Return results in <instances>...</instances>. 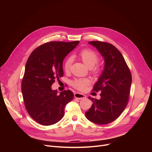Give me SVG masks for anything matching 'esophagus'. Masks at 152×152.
<instances>
[{
	"mask_svg": "<svg viewBox=\"0 0 152 152\" xmlns=\"http://www.w3.org/2000/svg\"><path fill=\"white\" fill-rule=\"evenodd\" d=\"M74 95H75V98L78 99H79V100L83 99H85V98L86 97V96L85 95H84V94H81V93H79V92H76V93H75V94H74Z\"/></svg>",
	"mask_w": 152,
	"mask_h": 152,
	"instance_id": "34e87169",
	"label": "esophagus"
}]
</instances>
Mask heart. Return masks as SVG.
<instances>
[{
	"label": "heart",
	"mask_w": 152,
	"mask_h": 152,
	"mask_svg": "<svg viewBox=\"0 0 152 152\" xmlns=\"http://www.w3.org/2000/svg\"><path fill=\"white\" fill-rule=\"evenodd\" d=\"M79 57L85 64L86 66L89 68H91L94 73H98L99 68L98 66H94L97 63L99 57L97 53L92 50L85 49L81 50L79 53ZM72 63L71 57H68L66 59L64 63L63 68L66 72H68L70 70ZM90 84V81L88 79H76L71 82V85L75 88L83 91L85 89L86 86Z\"/></svg>",
	"instance_id": "obj_1"
}]
</instances>
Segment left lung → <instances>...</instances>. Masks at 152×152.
Returning <instances> with one entry per match:
<instances>
[{"label":"left lung","instance_id":"obj_1","mask_svg":"<svg viewBox=\"0 0 152 152\" xmlns=\"http://www.w3.org/2000/svg\"><path fill=\"white\" fill-rule=\"evenodd\" d=\"M99 50L105 60V66L93 91H100V99L89 97L92 107L86 112L91 122L106 124L116 119L125 109L129 100L132 82L131 71L116 48L110 43L100 41L89 42Z\"/></svg>","mask_w":152,"mask_h":152}]
</instances>
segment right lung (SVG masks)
<instances>
[{
  "instance_id": "right-lung-1",
  "label": "right lung",
  "mask_w": 152,
  "mask_h": 152,
  "mask_svg": "<svg viewBox=\"0 0 152 152\" xmlns=\"http://www.w3.org/2000/svg\"><path fill=\"white\" fill-rule=\"evenodd\" d=\"M79 41H53L37 47L27 60L21 82L25 108L37 123L50 126L58 122L66 105L74 97L70 90L58 94L51 86L63 76V61Z\"/></svg>"
}]
</instances>
